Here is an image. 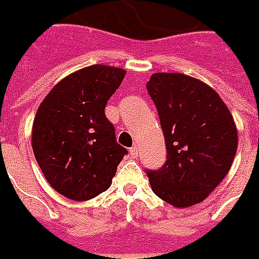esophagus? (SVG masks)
<instances>
[{"label": "esophagus", "mask_w": 259, "mask_h": 259, "mask_svg": "<svg viewBox=\"0 0 259 259\" xmlns=\"http://www.w3.org/2000/svg\"><path fill=\"white\" fill-rule=\"evenodd\" d=\"M138 153H139V147H138L137 145H134L131 149H130V154H131V157L135 158V157H138Z\"/></svg>", "instance_id": "esophagus-1"}]
</instances>
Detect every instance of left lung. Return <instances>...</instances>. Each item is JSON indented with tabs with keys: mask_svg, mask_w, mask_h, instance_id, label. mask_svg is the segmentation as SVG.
<instances>
[{
	"mask_svg": "<svg viewBox=\"0 0 259 259\" xmlns=\"http://www.w3.org/2000/svg\"><path fill=\"white\" fill-rule=\"evenodd\" d=\"M147 91L164 132L166 161L146 170L151 190L175 207L205 201L227 176L238 149V130L210 85L183 73H153Z\"/></svg>",
	"mask_w": 259,
	"mask_h": 259,
	"instance_id": "1",
	"label": "left lung"
}]
</instances>
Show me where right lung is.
<instances>
[{
    "label": "right lung",
    "instance_id": "right-lung-1",
    "mask_svg": "<svg viewBox=\"0 0 259 259\" xmlns=\"http://www.w3.org/2000/svg\"><path fill=\"white\" fill-rule=\"evenodd\" d=\"M125 76L95 64L60 80L35 114L32 150L48 183L72 201L106 191L127 150L116 142L105 106Z\"/></svg>",
    "mask_w": 259,
    "mask_h": 259
}]
</instances>
